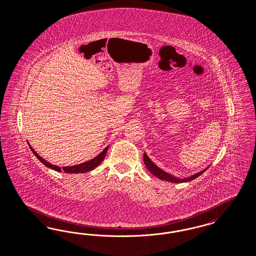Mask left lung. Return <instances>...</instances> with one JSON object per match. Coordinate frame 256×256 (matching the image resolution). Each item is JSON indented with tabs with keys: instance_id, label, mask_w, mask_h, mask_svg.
I'll return each instance as SVG.
<instances>
[{
	"instance_id": "left-lung-1",
	"label": "left lung",
	"mask_w": 256,
	"mask_h": 256,
	"mask_svg": "<svg viewBox=\"0 0 256 256\" xmlns=\"http://www.w3.org/2000/svg\"><path fill=\"white\" fill-rule=\"evenodd\" d=\"M144 162L146 164V166L148 170H149L152 174H154L156 178H158L160 179V180L169 181V182H172V183H184V182H188V181H190V180H194V179L197 178L199 176H201L202 174H204L206 170L208 169V167H210V166H208L206 169H204V170H201V172H198L190 176L179 178H176V176L170 174L169 172L163 170L162 169H160V167H158L155 163L153 162L149 158V156H148L146 153H144Z\"/></svg>"
}]
</instances>
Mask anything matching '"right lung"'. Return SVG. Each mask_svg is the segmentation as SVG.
I'll use <instances>...</instances> for the list:
<instances>
[{
    "instance_id": "add662e5",
    "label": "right lung",
    "mask_w": 256,
    "mask_h": 256,
    "mask_svg": "<svg viewBox=\"0 0 256 256\" xmlns=\"http://www.w3.org/2000/svg\"><path fill=\"white\" fill-rule=\"evenodd\" d=\"M28 146L32 150V152L34 153V155L36 156L39 160L41 162L43 163L45 166H46L48 168L50 169H52V170H57V172H64L66 174H84V172H90V170H94V168H96L101 162L102 160H104L106 153L108 151V146L107 148H104V150L100 153L98 155L96 156V158H94L92 160L86 162L80 163L77 165H73V166H66V167H58L56 165H54L52 163L48 162L45 160L43 158H41L40 156L34 151V149L32 148L31 144L28 142Z\"/></svg>"
}]
</instances>
